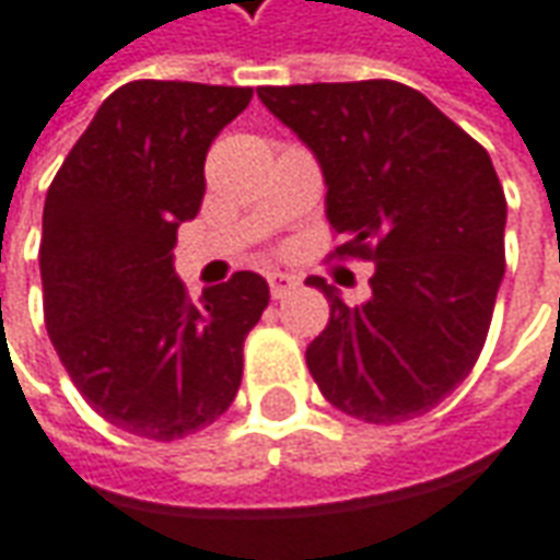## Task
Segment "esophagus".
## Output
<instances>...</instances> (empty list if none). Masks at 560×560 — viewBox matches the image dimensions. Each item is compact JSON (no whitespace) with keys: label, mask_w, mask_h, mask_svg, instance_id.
<instances>
[{"label":"esophagus","mask_w":560,"mask_h":560,"mask_svg":"<svg viewBox=\"0 0 560 560\" xmlns=\"http://www.w3.org/2000/svg\"><path fill=\"white\" fill-rule=\"evenodd\" d=\"M298 288V276H288V272H269V291H272V298L279 300L284 298L288 291H294Z\"/></svg>","instance_id":"34e87169"}]
</instances>
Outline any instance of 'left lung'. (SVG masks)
<instances>
[{"label":"left lung","mask_w":560,"mask_h":560,"mask_svg":"<svg viewBox=\"0 0 560 560\" xmlns=\"http://www.w3.org/2000/svg\"><path fill=\"white\" fill-rule=\"evenodd\" d=\"M260 102L316 154L338 257L375 262L372 298L331 303L306 347L322 396L369 424L434 409L468 377L505 276V191L490 154L394 80L262 86Z\"/></svg>","instance_id":"8db88e82"}]
</instances>
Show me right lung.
<instances>
[{
	"label": "right lung",
	"instance_id": "right-lung-1",
	"mask_svg": "<svg viewBox=\"0 0 560 560\" xmlns=\"http://www.w3.org/2000/svg\"><path fill=\"white\" fill-rule=\"evenodd\" d=\"M254 89L126 83L51 179L39 272L46 328L77 390L114 428L179 440L238 394L247 331L269 303L235 272L191 303L173 269L176 229L203 201L207 148Z\"/></svg>",
	"mask_w": 560,
	"mask_h": 560
}]
</instances>
